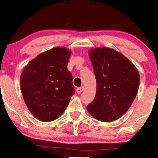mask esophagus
Returning a JSON list of instances; mask_svg holds the SVG:
<instances>
[{
	"mask_svg": "<svg viewBox=\"0 0 158 158\" xmlns=\"http://www.w3.org/2000/svg\"><path fill=\"white\" fill-rule=\"evenodd\" d=\"M83 90H84V87H83V86H81V87H79V88H77L76 91H77V94H81V93L83 91Z\"/></svg>",
	"mask_w": 158,
	"mask_h": 158,
	"instance_id": "esophagus-1",
	"label": "esophagus"
}]
</instances>
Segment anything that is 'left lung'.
<instances>
[{"label": "left lung", "mask_w": 158, "mask_h": 158, "mask_svg": "<svg viewBox=\"0 0 158 158\" xmlns=\"http://www.w3.org/2000/svg\"><path fill=\"white\" fill-rule=\"evenodd\" d=\"M90 58L97 86L88 111L101 122H112L124 115L135 100L139 85V73L127 57L114 49H93Z\"/></svg>", "instance_id": "obj_1"}]
</instances>
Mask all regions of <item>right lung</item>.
<instances>
[{
    "instance_id": "add662e5",
    "label": "right lung",
    "mask_w": 158,
    "mask_h": 158,
    "mask_svg": "<svg viewBox=\"0 0 158 158\" xmlns=\"http://www.w3.org/2000/svg\"><path fill=\"white\" fill-rule=\"evenodd\" d=\"M70 52L55 47L32 60L21 75V90L30 111L42 122L57 118L75 94L68 70Z\"/></svg>"
}]
</instances>
